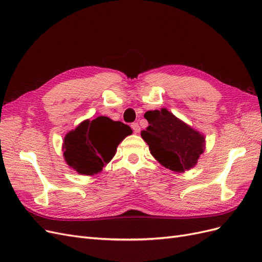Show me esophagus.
I'll return each instance as SVG.
<instances>
[{"instance_id":"34e87169","label":"esophagus","mask_w":262,"mask_h":262,"mask_svg":"<svg viewBox=\"0 0 262 262\" xmlns=\"http://www.w3.org/2000/svg\"><path fill=\"white\" fill-rule=\"evenodd\" d=\"M131 126H132V129H133L134 133H139V132L141 131V128H140V125H139L138 122H133V123L131 124Z\"/></svg>"}]
</instances>
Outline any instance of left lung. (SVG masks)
Segmentation results:
<instances>
[{
  "instance_id": "obj_1",
  "label": "left lung",
  "mask_w": 262,
  "mask_h": 262,
  "mask_svg": "<svg viewBox=\"0 0 262 262\" xmlns=\"http://www.w3.org/2000/svg\"><path fill=\"white\" fill-rule=\"evenodd\" d=\"M144 118L148 126L141 137L150 154L166 168L182 172L196 164L204 150V137L180 121L167 109L149 110Z\"/></svg>"
}]
</instances>
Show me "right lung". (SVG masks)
<instances>
[{
  "label": "right lung",
  "instance_id": "obj_1",
  "mask_svg": "<svg viewBox=\"0 0 262 262\" xmlns=\"http://www.w3.org/2000/svg\"><path fill=\"white\" fill-rule=\"evenodd\" d=\"M131 133L128 124L108 117L85 120L66 136L63 155L70 167L78 173L94 175L110 162L119 143Z\"/></svg>",
  "mask_w": 262,
  "mask_h": 262
}]
</instances>
